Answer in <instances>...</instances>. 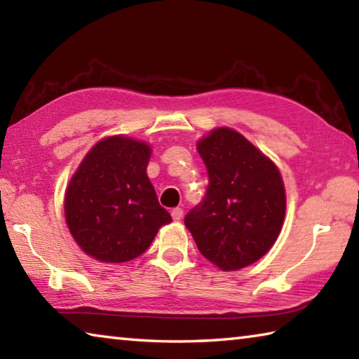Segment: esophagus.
I'll list each match as a JSON object with an SVG mask.
<instances>
[{
    "label": "esophagus",
    "mask_w": 359,
    "mask_h": 359,
    "mask_svg": "<svg viewBox=\"0 0 359 359\" xmlns=\"http://www.w3.org/2000/svg\"><path fill=\"white\" fill-rule=\"evenodd\" d=\"M171 215H172V218H174L175 222H180L182 217H184V210H182L180 208H175V209H172Z\"/></svg>",
    "instance_id": "obj_1"
}]
</instances>
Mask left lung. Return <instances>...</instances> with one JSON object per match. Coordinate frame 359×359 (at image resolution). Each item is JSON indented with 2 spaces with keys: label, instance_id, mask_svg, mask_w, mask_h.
Segmentation results:
<instances>
[{
  "label": "left lung",
  "instance_id": "8db88e82",
  "mask_svg": "<svg viewBox=\"0 0 359 359\" xmlns=\"http://www.w3.org/2000/svg\"><path fill=\"white\" fill-rule=\"evenodd\" d=\"M209 174L205 196L185 226L210 263L238 271L269 252L280 233L287 198L280 171L241 133L217 128L198 142Z\"/></svg>",
  "mask_w": 359,
  "mask_h": 359
}]
</instances>
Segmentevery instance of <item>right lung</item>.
<instances>
[{
  "mask_svg": "<svg viewBox=\"0 0 359 359\" xmlns=\"http://www.w3.org/2000/svg\"><path fill=\"white\" fill-rule=\"evenodd\" d=\"M150 154V145L136 139H102L66 188V224L79 247L101 263L137 258L172 222L149 180Z\"/></svg>",
  "mask_w": 359,
  "mask_h": 359,
  "instance_id": "obj_1",
  "label": "right lung"
}]
</instances>
